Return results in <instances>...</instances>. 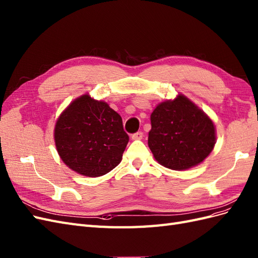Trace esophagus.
<instances>
[{"mask_svg":"<svg viewBox=\"0 0 258 258\" xmlns=\"http://www.w3.org/2000/svg\"><path fill=\"white\" fill-rule=\"evenodd\" d=\"M143 137H144L143 132H137V133L132 135V139H143Z\"/></svg>","mask_w":258,"mask_h":258,"instance_id":"obj_1","label":"esophagus"}]
</instances>
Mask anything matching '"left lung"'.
Listing matches in <instances>:
<instances>
[{
    "label": "left lung",
    "instance_id": "obj_1",
    "mask_svg": "<svg viewBox=\"0 0 258 258\" xmlns=\"http://www.w3.org/2000/svg\"><path fill=\"white\" fill-rule=\"evenodd\" d=\"M215 142L212 120L183 95L162 102L151 113L148 146L167 168L182 171L200 164Z\"/></svg>",
    "mask_w": 258,
    "mask_h": 258
}]
</instances>
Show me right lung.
Masks as SVG:
<instances>
[{
    "label": "right lung",
    "instance_id": "obj_1",
    "mask_svg": "<svg viewBox=\"0 0 258 258\" xmlns=\"http://www.w3.org/2000/svg\"><path fill=\"white\" fill-rule=\"evenodd\" d=\"M54 136L64 164L87 177H98L113 170L130 139L120 114L88 95L72 101L61 113Z\"/></svg>",
    "mask_w": 258,
    "mask_h": 258
}]
</instances>
